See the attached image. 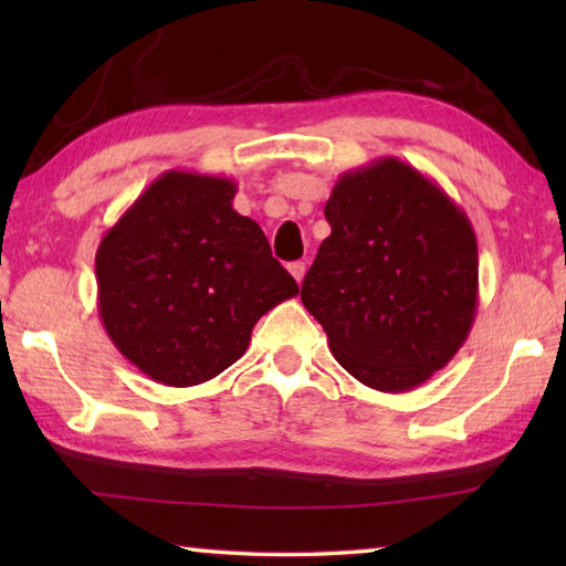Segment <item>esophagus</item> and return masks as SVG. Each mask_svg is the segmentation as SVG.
I'll return each mask as SVG.
<instances>
[{"label": "esophagus", "instance_id": "esophagus-1", "mask_svg": "<svg viewBox=\"0 0 566 566\" xmlns=\"http://www.w3.org/2000/svg\"><path fill=\"white\" fill-rule=\"evenodd\" d=\"M286 270H290V274L294 276L296 284H302L304 274H306V264H304V262H292L290 266H286Z\"/></svg>", "mask_w": 566, "mask_h": 566}]
</instances>
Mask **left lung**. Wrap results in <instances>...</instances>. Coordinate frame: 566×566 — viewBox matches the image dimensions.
<instances>
[{
  "label": "left lung",
  "instance_id": "left-lung-1",
  "mask_svg": "<svg viewBox=\"0 0 566 566\" xmlns=\"http://www.w3.org/2000/svg\"><path fill=\"white\" fill-rule=\"evenodd\" d=\"M324 217L332 234L302 304L354 379L409 391L452 361L479 302L474 227L447 191L397 157L344 171Z\"/></svg>",
  "mask_w": 566,
  "mask_h": 566
}]
</instances>
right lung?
<instances>
[{
  "label": "right lung",
  "mask_w": 566,
  "mask_h": 566,
  "mask_svg": "<svg viewBox=\"0 0 566 566\" xmlns=\"http://www.w3.org/2000/svg\"><path fill=\"white\" fill-rule=\"evenodd\" d=\"M234 179L169 169L102 237L97 310L142 375L195 387L242 357L254 324L300 292L254 219L234 212Z\"/></svg>",
  "instance_id": "right-lung-1"
}]
</instances>
